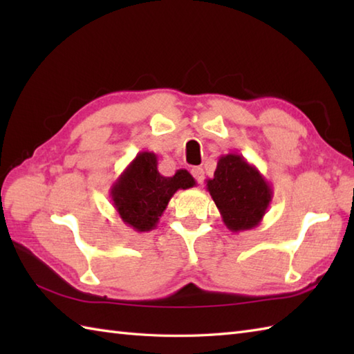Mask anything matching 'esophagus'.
Instances as JSON below:
<instances>
[{
	"label": "esophagus",
	"instance_id": "34e87169",
	"mask_svg": "<svg viewBox=\"0 0 354 354\" xmlns=\"http://www.w3.org/2000/svg\"><path fill=\"white\" fill-rule=\"evenodd\" d=\"M192 175L194 176V179H196V181H198L199 184L204 183L205 171H204V169H202V167H193V169H192Z\"/></svg>",
	"mask_w": 354,
	"mask_h": 354
}]
</instances>
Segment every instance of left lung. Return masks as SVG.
Here are the masks:
<instances>
[{
  "mask_svg": "<svg viewBox=\"0 0 354 354\" xmlns=\"http://www.w3.org/2000/svg\"><path fill=\"white\" fill-rule=\"evenodd\" d=\"M207 190L232 232L259 227L274 196L260 170L237 153L219 158L214 176L207 179Z\"/></svg>",
  "mask_w": 354,
  "mask_h": 354,
  "instance_id": "1",
  "label": "left lung"
}]
</instances>
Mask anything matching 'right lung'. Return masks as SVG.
I'll use <instances>...</instances> for the list:
<instances>
[{"label": "right lung", "mask_w": 354, "mask_h": 354, "mask_svg": "<svg viewBox=\"0 0 354 354\" xmlns=\"http://www.w3.org/2000/svg\"><path fill=\"white\" fill-rule=\"evenodd\" d=\"M196 185L185 169L173 176H162L158 171L153 152H140L111 187V201L117 214L127 227L138 232L156 228L169 201L178 190Z\"/></svg>", "instance_id": "obj_1"}]
</instances>
